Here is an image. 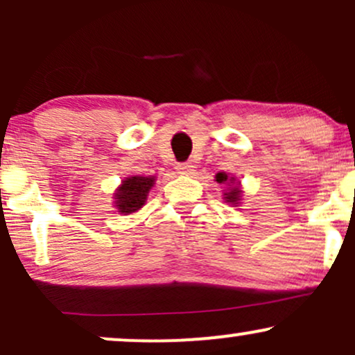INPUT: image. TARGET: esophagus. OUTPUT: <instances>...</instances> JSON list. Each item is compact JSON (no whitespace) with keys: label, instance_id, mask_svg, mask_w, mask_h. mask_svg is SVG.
<instances>
[{"label":"esophagus","instance_id":"esophagus-1","mask_svg":"<svg viewBox=\"0 0 355 355\" xmlns=\"http://www.w3.org/2000/svg\"><path fill=\"white\" fill-rule=\"evenodd\" d=\"M177 172L182 173V175H191L193 173V165L190 164V162H182V164H177Z\"/></svg>","mask_w":355,"mask_h":355}]
</instances>
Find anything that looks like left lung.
<instances>
[{
    "label": "left lung",
    "mask_w": 355,
    "mask_h": 355,
    "mask_svg": "<svg viewBox=\"0 0 355 355\" xmlns=\"http://www.w3.org/2000/svg\"><path fill=\"white\" fill-rule=\"evenodd\" d=\"M215 178H217V182L218 183H225L227 180H229V177H227V175L225 173H217V177H215ZM232 180H234V178H230V182ZM227 195V202H232V203H237L239 200H240V190L239 189H235V187H234V189H232L230 191H229V193H225Z\"/></svg>",
    "instance_id": "8db88e82"
}]
</instances>
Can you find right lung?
Wrapping results in <instances>:
<instances>
[{
	"label": "right lung",
	"mask_w": 355,
	"mask_h": 355,
	"mask_svg": "<svg viewBox=\"0 0 355 355\" xmlns=\"http://www.w3.org/2000/svg\"><path fill=\"white\" fill-rule=\"evenodd\" d=\"M153 187V178L148 177H130L123 180L120 189L116 190V209L121 214H133L141 205H145L146 193Z\"/></svg>",
	"instance_id": "obj_1"
}]
</instances>
